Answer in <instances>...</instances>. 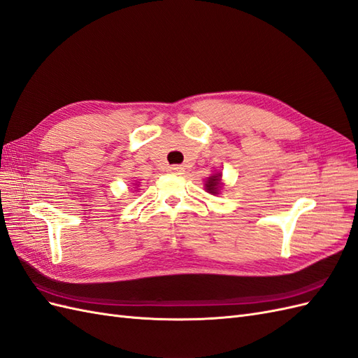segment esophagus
Returning a JSON list of instances; mask_svg holds the SVG:
<instances>
[{
	"instance_id": "esophagus-1",
	"label": "esophagus",
	"mask_w": 358,
	"mask_h": 358,
	"mask_svg": "<svg viewBox=\"0 0 358 358\" xmlns=\"http://www.w3.org/2000/svg\"><path fill=\"white\" fill-rule=\"evenodd\" d=\"M169 171H171V172H173V173H181L182 168H181V166H171V168H169Z\"/></svg>"
}]
</instances>
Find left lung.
<instances>
[{"label":"left lung","mask_w":358,"mask_h":358,"mask_svg":"<svg viewBox=\"0 0 358 358\" xmlns=\"http://www.w3.org/2000/svg\"><path fill=\"white\" fill-rule=\"evenodd\" d=\"M219 185H221V173H215V176L210 177L206 182V189L210 194L216 195L217 190H219Z\"/></svg>","instance_id":"1"}]
</instances>
